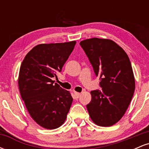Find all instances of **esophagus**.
Masks as SVG:
<instances>
[{
  "mask_svg": "<svg viewBox=\"0 0 149 149\" xmlns=\"http://www.w3.org/2000/svg\"><path fill=\"white\" fill-rule=\"evenodd\" d=\"M80 93H79V92H74V96L76 99H78V97H80Z\"/></svg>",
  "mask_w": 149,
  "mask_h": 149,
  "instance_id": "esophagus-1",
  "label": "esophagus"
}]
</instances>
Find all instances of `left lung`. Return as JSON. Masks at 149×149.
<instances>
[{
	"label": "left lung",
	"mask_w": 149,
	"mask_h": 149,
	"mask_svg": "<svg viewBox=\"0 0 149 149\" xmlns=\"http://www.w3.org/2000/svg\"><path fill=\"white\" fill-rule=\"evenodd\" d=\"M97 76L102 91L90 92L87 105L94 123L102 127L113 125L125 113L134 95L135 80L127 53L112 40L86 39L80 42Z\"/></svg>",
	"instance_id": "left-lung-1"
}]
</instances>
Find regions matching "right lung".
<instances>
[{"mask_svg": "<svg viewBox=\"0 0 149 149\" xmlns=\"http://www.w3.org/2000/svg\"><path fill=\"white\" fill-rule=\"evenodd\" d=\"M76 42L39 44L27 53L20 66L18 86L33 120L48 130L64 123L73 98L52 80L61 71Z\"/></svg>", "mask_w": 149, "mask_h": 149, "instance_id": "add662e5", "label": "right lung"}]
</instances>
